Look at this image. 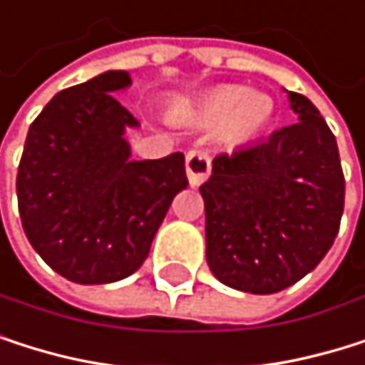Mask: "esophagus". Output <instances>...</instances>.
<instances>
[{
    "label": "esophagus",
    "mask_w": 365,
    "mask_h": 365,
    "mask_svg": "<svg viewBox=\"0 0 365 365\" xmlns=\"http://www.w3.org/2000/svg\"><path fill=\"white\" fill-rule=\"evenodd\" d=\"M185 168H187V176H189V182L193 187L202 185L209 174H211V156L207 150H200V148H193L187 152V158H185Z\"/></svg>",
    "instance_id": "esophagus-1"
}]
</instances>
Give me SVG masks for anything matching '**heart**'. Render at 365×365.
<instances>
[{"label": "heart", "mask_w": 365, "mask_h": 365, "mask_svg": "<svg viewBox=\"0 0 365 365\" xmlns=\"http://www.w3.org/2000/svg\"><path fill=\"white\" fill-rule=\"evenodd\" d=\"M272 113H274V104L267 96L248 93L244 86L237 84H224L209 91L193 108L187 110L189 117L207 125L224 121L222 135L230 143H242L255 137L265 128Z\"/></svg>", "instance_id": "heart-1"}]
</instances>
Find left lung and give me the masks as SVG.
<instances>
[{"label":"left lung","instance_id":"8db88e82","mask_svg":"<svg viewBox=\"0 0 365 365\" xmlns=\"http://www.w3.org/2000/svg\"><path fill=\"white\" fill-rule=\"evenodd\" d=\"M296 123L265 141L220 154L200 187L207 263L228 287L274 294L309 274L331 250L344 213V172L320 110L289 96Z\"/></svg>","mask_w":365,"mask_h":365}]
</instances>
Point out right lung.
Returning <instances> with one entry per match:
<instances>
[{"mask_svg": "<svg viewBox=\"0 0 365 365\" xmlns=\"http://www.w3.org/2000/svg\"><path fill=\"white\" fill-rule=\"evenodd\" d=\"M128 84V71H106L61 91L32 121L16 172L26 237L51 269L80 285L137 272L189 185L182 152L130 160L123 128L139 121L113 96Z\"/></svg>", "mask_w": 365, "mask_h": 365, "instance_id": "right-lung-1", "label": "right lung"}]
</instances>
